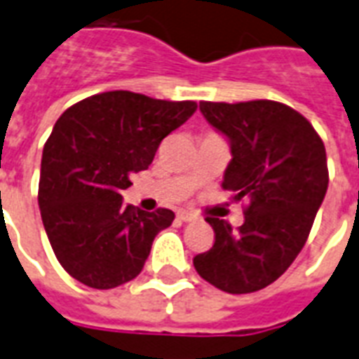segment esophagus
Wrapping results in <instances>:
<instances>
[{
	"instance_id": "34e87169",
	"label": "esophagus",
	"mask_w": 359,
	"mask_h": 359,
	"mask_svg": "<svg viewBox=\"0 0 359 359\" xmlns=\"http://www.w3.org/2000/svg\"><path fill=\"white\" fill-rule=\"evenodd\" d=\"M177 217H180L182 221H185V223L196 221V214H193V212H189V210H180V212H177Z\"/></svg>"
}]
</instances>
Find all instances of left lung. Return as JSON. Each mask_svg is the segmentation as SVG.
Here are the masks:
<instances>
[{
    "label": "left lung",
    "instance_id": "left-lung-1",
    "mask_svg": "<svg viewBox=\"0 0 359 359\" xmlns=\"http://www.w3.org/2000/svg\"><path fill=\"white\" fill-rule=\"evenodd\" d=\"M201 111L231 145L221 187L248 206L236 231L206 217L215 242L193 265L221 292H257L287 271L309 238L330 183L325 147L314 126L280 102H201Z\"/></svg>",
    "mask_w": 359,
    "mask_h": 359
}]
</instances>
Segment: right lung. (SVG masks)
<instances>
[{"instance_id":"add662e5","label":"right lung","mask_w":359,"mask_h":359,"mask_svg":"<svg viewBox=\"0 0 359 359\" xmlns=\"http://www.w3.org/2000/svg\"><path fill=\"white\" fill-rule=\"evenodd\" d=\"M196 111V102L128 90L94 94L62 113L43 147L39 210L64 271L94 290L136 278L174 212L123 204L130 176Z\"/></svg>"}]
</instances>
